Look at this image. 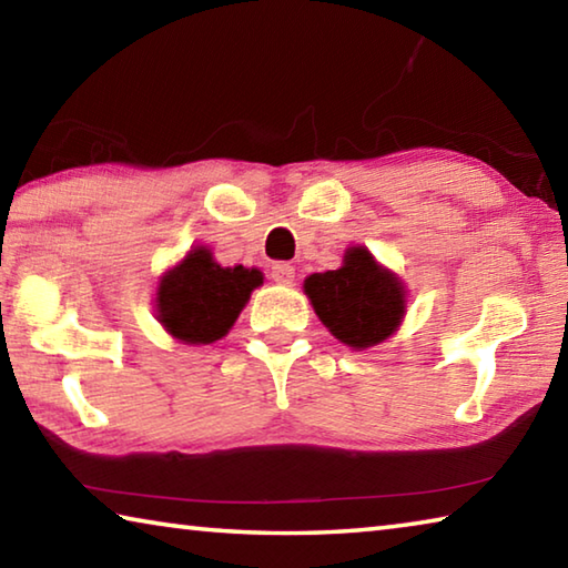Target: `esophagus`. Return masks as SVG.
I'll return each mask as SVG.
<instances>
[{"mask_svg":"<svg viewBox=\"0 0 568 568\" xmlns=\"http://www.w3.org/2000/svg\"><path fill=\"white\" fill-rule=\"evenodd\" d=\"M271 277H273L275 283H283V285L293 283L295 267H293L291 263H273V265H271Z\"/></svg>","mask_w":568,"mask_h":568,"instance_id":"1","label":"esophagus"}]
</instances>
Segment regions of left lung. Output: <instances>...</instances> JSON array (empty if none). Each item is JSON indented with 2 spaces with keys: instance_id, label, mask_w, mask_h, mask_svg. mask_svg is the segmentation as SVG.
<instances>
[{
  "instance_id": "obj_1",
  "label": "left lung",
  "mask_w": 568,
  "mask_h": 568,
  "mask_svg": "<svg viewBox=\"0 0 568 568\" xmlns=\"http://www.w3.org/2000/svg\"><path fill=\"white\" fill-rule=\"evenodd\" d=\"M305 293L325 328L351 348L386 341L406 311L400 281L376 265L365 247H351L338 271L307 277Z\"/></svg>"
}]
</instances>
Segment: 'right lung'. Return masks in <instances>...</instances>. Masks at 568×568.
Masks as SVG:
<instances>
[{"instance_id":"obj_1","label":"right lung","mask_w":568,"mask_h":568,"mask_svg":"<svg viewBox=\"0 0 568 568\" xmlns=\"http://www.w3.org/2000/svg\"><path fill=\"white\" fill-rule=\"evenodd\" d=\"M263 283L255 267H223L197 247L160 281L158 318L185 343H213L233 328L253 287Z\"/></svg>"}]
</instances>
